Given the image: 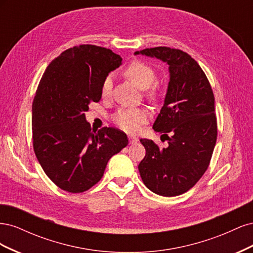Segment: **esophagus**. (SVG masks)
<instances>
[{
  "label": "esophagus",
  "mask_w": 253,
  "mask_h": 253,
  "mask_svg": "<svg viewBox=\"0 0 253 253\" xmlns=\"http://www.w3.org/2000/svg\"><path fill=\"white\" fill-rule=\"evenodd\" d=\"M127 137H128V141H129V143H136L137 141H138V139H137L135 136H132V135H128Z\"/></svg>",
  "instance_id": "esophagus-1"
}]
</instances>
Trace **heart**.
I'll list each match as a JSON object with an SVG mask.
<instances>
[{"mask_svg": "<svg viewBox=\"0 0 253 253\" xmlns=\"http://www.w3.org/2000/svg\"><path fill=\"white\" fill-rule=\"evenodd\" d=\"M125 75L135 83L137 86L141 89L149 88L155 81V71L151 65L143 62V61L136 60L129 63L126 71ZM113 79L112 76L108 75L103 79L101 84V96L102 98L110 97L112 93ZM149 96L154 98V91H150ZM149 112L144 109L136 108V109H120L113 116V122L121 129H124L128 133H134L139 128L140 125L149 119Z\"/></svg>", "mask_w": 253, "mask_h": 253, "instance_id": "obj_1", "label": "heart"}]
</instances>
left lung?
<instances>
[{
	"instance_id": "8db88e82",
	"label": "left lung",
	"mask_w": 253,
	"mask_h": 253,
	"mask_svg": "<svg viewBox=\"0 0 253 253\" xmlns=\"http://www.w3.org/2000/svg\"><path fill=\"white\" fill-rule=\"evenodd\" d=\"M135 53L163 60L170 70L165 103L153 126L169 145L162 149L153 140L140 139L145 148L138 166L141 179L158 195H180L202 178L215 147L213 90L202 67L185 51L158 46Z\"/></svg>"
}]
</instances>
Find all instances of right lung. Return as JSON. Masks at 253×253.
<instances>
[{"mask_svg":"<svg viewBox=\"0 0 253 253\" xmlns=\"http://www.w3.org/2000/svg\"><path fill=\"white\" fill-rule=\"evenodd\" d=\"M111 49L91 44L68 48L53 59L33 102V145L43 171L60 189L87 191L102 178L110 158L128 141L116 127L91 132L84 112L101 99L103 79L121 64Z\"/></svg>","mask_w":253,"mask_h":253,"instance_id":"right-lung-1","label":"right lung"}]
</instances>
